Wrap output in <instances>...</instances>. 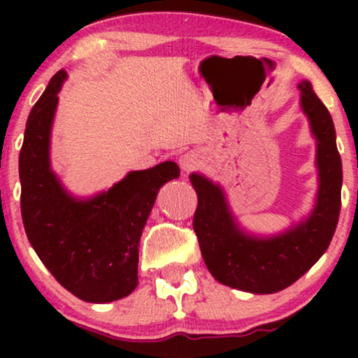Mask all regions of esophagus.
<instances>
[{"instance_id":"esophagus-1","label":"esophagus","mask_w":358,"mask_h":358,"mask_svg":"<svg viewBox=\"0 0 358 358\" xmlns=\"http://www.w3.org/2000/svg\"><path fill=\"white\" fill-rule=\"evenodd\" d=\"M179 164L184 173H190V171L197 169L199 166L202 164V156H200L197 151H187V153H184L179 158Z\"/></svg>"}]
</instances>
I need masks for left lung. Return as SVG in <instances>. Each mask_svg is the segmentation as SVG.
I'll use <instances>...</instances> for the list:
<instances>
[{
    "label": "left lung",
    "instance_id": "8db88e82",
    "mask_svg": "<svg viewBox=\"0 0 358 358\" xmlns=\"http://www.w3.org/2000/svg\"><path fill=\"white\" fill-rule=\"evenodd\" d=\"M298 90L316 140L317 192L308 217L271 236L244 231L222 185L199 173L190 174L199 197L194 231L205 266L215 280L236 290L268 295L290 287L320 261L339 222L342 163L332 117L310 81L298 83Z\"/></svg>",
    "mask_w": 358,
    "mask_h": 358
}]
</instances>
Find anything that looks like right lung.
<instances>
[{"instance_id": "obj_1", "label": "right lung", "mask_w": 358, "mask_h": 358, "mask_svg": "<svg viewBox=\"0 0 358 358\" xmlns=\"http://www.w3.org/2000/svg\"><path fill=\"white\" fill-rule=\"evenodd\" d=\"M66 71L48 83L29 114L19 155L21 213L29 243L57 282L87 303H110L138 285V246L174 161L131 171L109 190L78 199L50 166V135Z\"/></svg>"}]
</instances>
